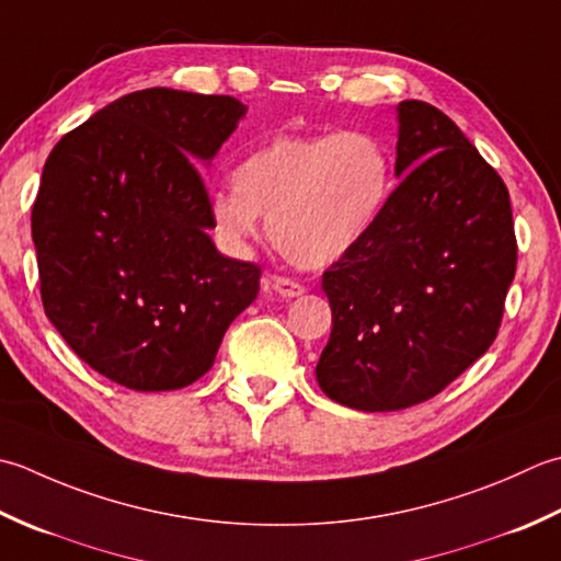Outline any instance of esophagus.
<instances>
[{"mask_svg": "<svg viewBox=\"0 0 561 561\" xmlns=\"http://www.w3.org/2000/svg\"><path fill=\"white\" fill-rule=\"evenodd\" d=\"M264 290H271V293H276L280 297H300L305 293L300 283H295L290 278H283V276L264 278Z\"/></svg>", "mask_w": 561, "mask_h": 561, "instance_id": "esophagus-1", "label": "esophagus"}]
</instances>
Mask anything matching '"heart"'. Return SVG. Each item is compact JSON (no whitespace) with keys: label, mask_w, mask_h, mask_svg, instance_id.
<instances>
[{"label":"heart","mask_w":561,"mask_h":561,"mask_svg":"<svg viewBox=\"0 0 561 561\" xmlns=\"http://www.w3.org/2000/svg\"><path fill=\"white\" fill-rule=\"evenodd\" d=\"M390 150L368 133L280 135L234 169V188L210 196L217 239L244 249L261 217L280 254L302 268H324L356 249L392 196Z\"/></svg>","instance_id":"1"}]
</instances>
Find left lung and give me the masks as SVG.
<instances>
[{
    "mask_svg": "<svg viewBox=\"0 0 561 561\" xmlns=\"http://www.w3.org/2000/svg\"><path fill=\"white\" fill-rule=\"evenodd\" d=\"M399 186L322 288L331 336L317 382L358 411L436 397L484 356L516 276L511 198L462 130L426 101L397 106Z\"/></svg>",
    "mask_w": 561,
    "mask_h": 561,
    "instance_id": "8db88e82",
    "label": "left lung"
}]
</instances>
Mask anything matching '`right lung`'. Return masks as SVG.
Instances as JSON below:
<instances>
[{
  "mask_svg": "<svg viewBox=\"0 0 561 561\" xmlns=\"http://www.w3.org/2000/svg\"><path fill=\"white\" fill-rule=\"evenodd\" d=\"M244 116L234 96L133 91L67 133L43 167L31 234L45 314L128 390L196 382L256 300L261 268L215 249L196 167Z\"/></svg>",
  "mask_w": 561,
  "mask_h": 561,
  "instance_id": "right-lung-1",
  "label": "right lung"
}]
</instances>
